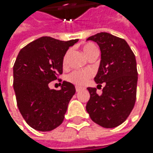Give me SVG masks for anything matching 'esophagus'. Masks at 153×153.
Segmentation results:
<instances>
[{"instance_id": "1", "label": "esophagus", "mask_w": 153, "mask_h": 153, "mask_svg": "<svg viewBox=\"0 0 153 153\" xmlns=\"http://www.w3.org/2000/svg\"><path fill=\"white\" fill-rule=\"evenodd\" d=\"M82 89V88L81 87H78V86H76V92L81 91Z\"/></svg>"}]
</instances>
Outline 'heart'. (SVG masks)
Here are the masks:
<instances>
[{
	"instance_id": "heart-1",
	"label": "heart",
	"mask_w": 153,
	"mask_h": 153,
	"mask_svg": "<svg viewBox=\"0 0 153 153\" xmlns=\"http://www.w3.org/2000/svg\"><path fill=\"white\" fill-rule=\"evenodd\" d=\"M82 50L88 58H90L93 54L98 53L97 48L92 43H86L82 47ZM68 59V53L63 59V64L66 65ZM93 76V72L88 70H76L68 75L66 79L68 82L73 83L75 85L83 86L88 82V80Z\"/></svg>"
}]
</instances>
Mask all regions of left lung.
I'll list each match as a JSON object with an SVG mask.
<instances>
[{
  "label": "left lung",
  "instance_id": "1",
  "mask_svg": "<svg viewBox=\"0 0 153 153\" xmlns=\"http://www.w3.org/2000/svg\"><path fill=\"white\" fill-rule=\"evenodd\" d=\"M95 42L101 52L99 71L94 77L98 86L105 82L102 94L88 88L90 99L86 110L100 126L111 128L122 124L132 111L135 100L138 72L135 56L124 39L106 32L87 39Z\"/></svg>",
  "mask_w": 153,
  "mask_h": 153
}]
</instances>
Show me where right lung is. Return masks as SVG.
<instances>
[{"instance_id":"obj_1","label":"right lung","mask_w":153,"mask_h":153,"mask_svg":"<svg viewBox=\"0 0 153 153\" xmlns=\"http://www.w3.org/2000/svg\"><path fill=\"white\" fill-rule=\"evenodd\" d=\"M78 39L67 42L42 36L23 48L13 65V88L21 115L38 131H51L64 121L75 86L64 81L60 90L48 83L63 73V59ZM61 80L59 79V82ZM61 84V83H60Z\"/></svg>"}]
</instances>
